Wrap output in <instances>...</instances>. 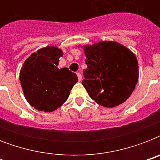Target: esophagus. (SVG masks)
<instances>
[{
    "instance_id": "obj_1",
    "label": "esophagus",
    "mask_w": 160,
    "mask_h": 160,
    "mask_svg": "<svg viewBox=\"0 0 160 160\" xmlns=\"http://www.w3.org/2000/svg\"><path fill=\"white\" fill-rule=\"evenodd\" d=\"M77 77L79 81H81V80H82V75H81L80 73H77Z\"/></svg>"
}]
</instances>
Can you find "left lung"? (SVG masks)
<instances>
[{
    "label": "left lung",
    "mask_w": 160,
    "mask_h": 160,
    "mask_svg": "<svg viewBox=\"0 0 160 160\" xmlns=\"http://www.w3.org/2000/svg\"><path fill=\"white\" fill-rule=\"evenodd\" d=\"M84 51L87 69L84 70L82 84L91 99L109 108L124 102L139 78L134 53L114 41H100L85 46Z\"/></svg>",
    "instance_id": "obj_1"
}]
</instances>
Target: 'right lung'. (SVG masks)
Here are the masks:
<instances>
[{
  "label": "right lung",
  "mask_w": 160,
  "mask_h": 160,
  "mask_svg": "<svg viewBox=\"0 0 160 160\" xmlns=\"http://www.w3.org/2000/svg\"><path fill=\"white\" fill-rule=\"evenodd\" d=\"M62 51L47 46L33 53L25 61L20 73L24 95L31 106L45 112L54 111L69 97L78 81L68 68L57 67Z\"/></svg>",
  "instance_id": "add662e5"
}]
</instances>
